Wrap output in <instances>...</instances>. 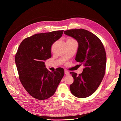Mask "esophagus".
I'll use <instances>...</instances> for the list:
<instances>
[{"instance_id":"obj_1","label":"esophagus","mask_w":121,"mask_h":121,"mask_svg":"<svg viewBox=\"0 0 121 121\" xmlns=\"http://www.w3.org/2000/svg\"><path fill=\"white\" fill-rule=\"evenodd\" d=\"M65 75H69V73L67 70H65Z\"/></svg>"}]
</instances>
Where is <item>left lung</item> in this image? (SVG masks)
I'll return each mask as SVG.
<instances>
[{"label": "left lung", "mask_w": 121, "mask_h": 121, "mask_svg": "<svg viewBox=\"0 0 121 121\" xmlns=\"http://www.w3.org/2000/svg\"><path fill=\"white\" fill-rule=\"evenodd\" d=\"M64 33L78 42L75 60L84 67L81 74L70 72L74 82L69 88L75 96L87 97L96 90L104 76L107 61L104 47L97 36L85 29H71Z\"/></svg>", "instance_id": "8db88e82"}]
</instances>
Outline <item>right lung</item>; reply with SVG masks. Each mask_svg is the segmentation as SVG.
I'll list each match as a JSON object with an SVG mask.
<instances>
[{
    "label": "right lung",
    "instance_id": "obj_1",
    "mask_svg": "<svg viewBox=\"0 0 121 121\" xmlns=\"http://www.w3.org/2000/svg\"><path fill=\"white\" fill-rule=\"evenodd\" d=\"M63 32L36 34L24 39L18 48L15 61L20 80L28 93L37 99L52 96L64 76L63 68L50 72L44 61L52 57L51 47Z\"/></svg>",
    "mask_w": 121,
    "mask_h": 121
}]
</instances>
